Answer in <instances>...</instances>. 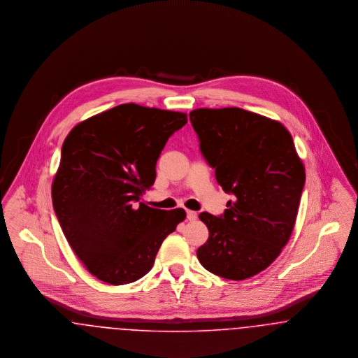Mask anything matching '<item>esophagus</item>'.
<instances>
[{"instance_id":"obj_1","label":"esophagus","mask_w":358,"mask_h":358,"mask_svg":"<svg viewBox=\"0 0 358 358\" xmlns=\"http://www.w3.org/2000/svg\"><path fill=\"white\" fill-rule=\"evenodd\" d=\"M187 220L188 221H195L196 220V217H198V214H196V211H191V210H187Z\"/></svg>"}]
</instances>
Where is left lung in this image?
Masks as SVG:
<instances>
[{
  "label": "left lung",
  "instance_id": "8db88e82",
  "mask_svg": "<svg viewBox=\"0 0 358 358\" xmlns=\"http://www.w3.org/2000/svg\"><path fill=\"white\" fill-rule=\"evenodd\" d=\"M189 121L199 150L233 195L224 214L201 213L208 229L196 256L208 272L244 280L268 268L288 243L306 172L280 122L240 108L196 109Z\"/></svg>",
  "mask_w": 358,
  "mask_h": 358
}]
</instances>
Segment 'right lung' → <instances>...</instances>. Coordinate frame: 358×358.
Returning a JSON list of instances; mask_svg holds the SVG:
<instances>
[{
  "label": "right lung",
  "mask_w": 358,
  "mask_h": 358,
  "mask_svg": "<svg viewBox=\"0 0 358 358\" xmlns=\"http://www.w3.org/2000/svg\"><path fill=\"white\" fill-rule=\"evenodd\" d=\"M187 114L118 105L78 124L66 137L52 183L60 227L96 279L121 285L151 271L183 208L140 202L156 179V162Z\"/></svg>",
  "instance_id": "right-lung-1"
}]
</instances>
